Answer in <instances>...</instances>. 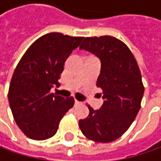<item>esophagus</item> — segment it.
Here are the masks:
<instances>
[{
	"mask_svg": "<svg viewBox=\"0 0 161 161\" xmlns=\"http://www.w3.org/2000/svg\"><path fill=\"white\" fill-rule=\"evenodd\" d=\"M75 104H76V105H78V104H80V101H78L77 99H75Z\"/></svg>",
	"mask_w": 161,
	"mask_h": 161,
	"instance_id": "esophagus-1",
	"label": "esophagus"
}]
</instances>
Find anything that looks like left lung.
I'll list each match as a JSON object with an SVG mask.
<instances>
[{
	"instance_id": "obj_1",
	"label": "left lung",
	"mask_w": 161,
	"mask_h": 161,
	"mask_svg": "<svg viewBox=\"0 0 161 161\" xmlns=\"http://www.w3.org/2000/svg\"><path fill=\"white\" fill-rule=\"evenodd\" d=\"M101 61L97 87L103 91L102 107L79 121L85 137L97 142H111L128 130L141 108L144 86L136 59L129 47L111 36L85 37L80 46Z\"/></svg>"
}]
</instances>
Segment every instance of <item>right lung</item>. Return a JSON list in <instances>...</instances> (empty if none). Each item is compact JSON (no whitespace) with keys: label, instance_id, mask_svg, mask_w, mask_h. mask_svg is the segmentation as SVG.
Returning <instances> with one entry per match:
<instances>
[{"label":"right lung","instance_id":"right-lung-1","mask_svg":"<svg viewBox=\"0 0 161 161\" xmlns=\"http://www.w3.org/2000/svg\"><path fill=\"white\" fill-rule=\"evenodd\" d=\"M84 37L62 33L44 35L28 47L19 62L9 84V107L18 126L28 138H51L74 98L51 93L64 63Z\"/></svg>","mask_w":161,"mask_h":161}]
</instances>
